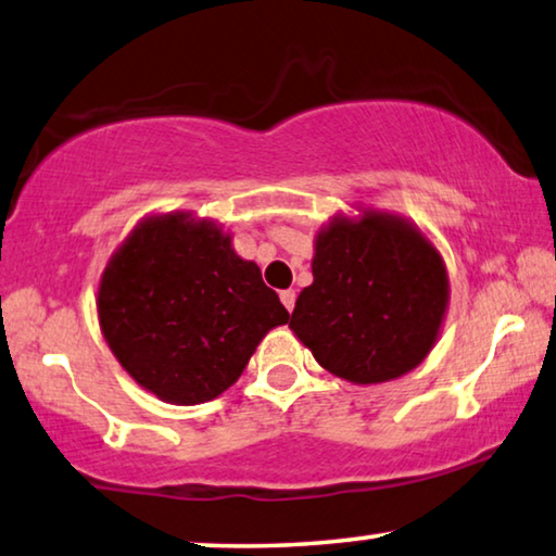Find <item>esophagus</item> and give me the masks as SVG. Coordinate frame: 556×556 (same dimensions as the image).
I'll list each match as a JSON object with an SVG mask.
<instances>
[{
  "label": "esophagus",
  "mask_w": 556,
  "mask_h": 556,
  "mask_svg": "<svg viewBox=\"0 0 556 556\" xmlns=\"http://www.w3.org/2000/svg\"><path fill=\"white\" fill-rule=\"evenodd\" d=\"M279 300H281V304L287 306V312H292L294 302H296V292H294V289H285V292L279 294Z\"/></svg>",
  "instance_id": "esophagus-1"
}]
</instances>
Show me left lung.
Instances as JSON below:
<instances>
[{
  "label": "left lung",
  "mask_w": 556,
  "mask_h": 556,
  "mask_svg": "<svg viewBox=\"0 0 556 556\" xmlns=\"http://www.w3.org/2000/svg\"><path fill=\"white\" fill-rule=\"evenodd\" d=\"M289 327L331 375L379 384L417 367L446 309L442 256L404 219L364 212L319 231Z\"/></svg>",
  "instance_id": "left-lung-1"
}]
</instances>
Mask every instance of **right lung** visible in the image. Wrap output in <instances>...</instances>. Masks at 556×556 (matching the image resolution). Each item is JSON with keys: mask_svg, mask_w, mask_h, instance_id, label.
I'll use <instances>...</instances> for the list:
<instances>
[{"mask_svg": "<svg viewBox=\"0 0 556 556\" xmlns=\"http://www.w3.org/2000/svg\"><path fill=\"white\" fill-rule=\"evenodd\" d=\"M99 325L122 367L160 400L199 404L242 375L289 312L231 239L187 214L139 225L104 269Z\"/></svg>", "mask_w": 556, "mask_h": 556, "instance_id": "add662e5", "label": "right lung"}]
</instances>
